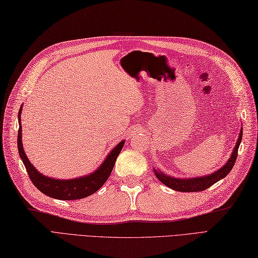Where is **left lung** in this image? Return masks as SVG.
<instances>
[{
  "instance_id": "8db88e82",
  "label": "left lung",
  "mask_w": 258,
  "mask_h": 258,
  "mask_svg": "<svg viewBox=\"0 0 258 258\" xmlns=\"http://www.w3.org/2000/svg\"><path fill=\"white\" fill-rule=\"evenodd\" d=\"M242 129L240 131V135L236 140V144L232 151L230 158L228 159L227 163L216 172H213L208 175H203V176L197 177H189V178H178L173 177L169 175L163 173L159 168H153L154 175L156 176L161 183L164 184L165 186L172 188L174 190L177 191H185V192H192V191H202L207 189V188L211 187L213 184H216L220 179L224 178L230 173V171L234 166V163L236 161L237 156V150L240 147L242 141Z\"/></svg>"
}]
</instances>
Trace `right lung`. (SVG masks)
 <instances>
[{"instance_id":"add662e5","label":"right lung","mask_w":258,"mask_h":258,"mask_svg":"<svg viewBox=\"0 0 258 258\" xmlns=\"http://www.w3.org/2000/svg\"><path fill=\"white\" fill-rule=\"evenodd\" d=\"M22 109L23 106H21L20 111H18V124H20V129H18L17 135V148L18 153H20V158L22 159L25 167H26V171L31 181H33V184L38 188L42 194H45L51 198L60 200H78L89 197L92 194L96 192L99 188L105 184V181L107 180L109 175L111 174L115 162L117 160V156L123 148L124 140L119 142L107 154L102 164L89 175H84V176H80L71 179H59L49 177L41 174L38 169L31 164L26 153H25L22 142Z\"/></svg>"}]
</instances>
